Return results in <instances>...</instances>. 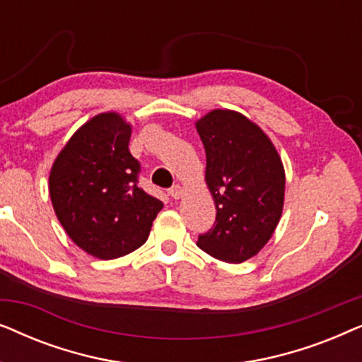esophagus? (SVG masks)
<instances>
[{"mask_svg":"<svg viewBox=\"0 0 362 362\" xmlns=\"http://www.w3.org/2000/svg\"><path fill=\"white\" fill-rule=\"evenodd\" d=\"M182 187L180 186V185H176V186H173V187H170V189H168V194H170L173 199H180V197L182 196Z\"/></svg>","mask_w":362,"mask_h":362,"instance_id":"esophagus-1","label":"esophagus"}]
</instances>
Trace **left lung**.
Returning <instances> with one entry per match:
<instances>
[{
	"label": "left lung",
	"mask_w": 362,
	"mask_h": 362,
	"mask_svg": "<svg viewBox=\"0 0 362 362\" xmlns=\"http://www.w3.org/2000/svg\"><path fill=\"white\" fill-rule=\"evenodd\" d=\"M206 150V182L216 222L197 247L217 260L240 264L274 234L285 197V170L270 138L232 110H212L196 122Z\"/></svg>",
	"instance_id": "left-lung-1"
}]
</instances>
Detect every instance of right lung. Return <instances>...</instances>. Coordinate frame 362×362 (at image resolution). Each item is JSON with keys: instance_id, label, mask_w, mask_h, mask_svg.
Returning <instances> with one entry per match:
<instances>
[{"instance_id": "obj_1", "label": "right lung", "mask_w": 362, "mask_h": 362, "mask_svg": "<svg viewBox=\"0 0 362 362\" xmlns=\"http://www.w3.org/2000/svg\"><path fill=\"white\" fill-rule=\"evenodd\" d=\"M132 127L100 113L74 133L54 161L49 194L67 235L97 259L112 260L145 244L163 202L138 186Z\"/></svg>"}]
</instances>
